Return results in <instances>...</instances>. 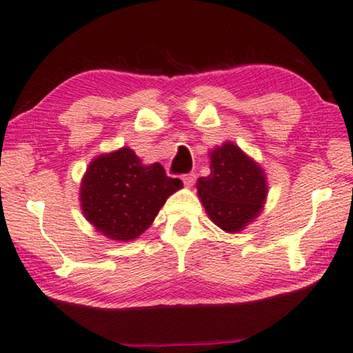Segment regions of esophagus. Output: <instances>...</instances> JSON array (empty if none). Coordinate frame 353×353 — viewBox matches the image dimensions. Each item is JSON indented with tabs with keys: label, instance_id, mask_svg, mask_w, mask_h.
I'll list each match as a JSON object with an SVG mask.
<instances>
[{
	"label": "esophagus",
	"instance_id": "1",
	"mask_svg": "<svg viewBox=\"0 0 353 353\" xmlns=\"http://www.w3.org/2000/svg\"><path fill=\"white\" fill-rule=\"evenodd\" d=\"M182 181H183V185H185V187H192L196 181V176L193 174V172H188V174L182 176Z\"/></svg>",
	"mask_w": 353,
	"mask_h": 353
}]
</instances>
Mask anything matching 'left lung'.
Returning a JSON list of instances; mask_svg holds the SVG:
<instances>
[{
  "label": "left lung",
  "instance_id": "obj_1",
  "mask_svg": "<svg viewBox=\"0 0 353 353\" xmlns=\"http://www.w3.org/2000/svg\"><path fill=\"white\" fill-rule=\"evenodd\" d=\"M210 157L211 174L198 179V195L217 227L236 233L259 216L267 198V177L233 142L216 147Z\"/></svg>",
  "mask_w": 353,
  "mask_h": 353
}]
</instances>
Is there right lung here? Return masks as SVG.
I'll return each instance as SVG.
<instances>
[{"mask_svg": "<svg viewBox=\"0 0 353 353\" xmlns=\"http://www.w3.org/2000/svg\"><path fill=\"white\" fill-rule=\"evenodd\" d=\"M183 185L168 177L160 163L142 165L134 150H120L94 158L79 188L81 211L102 235L131 241L147 230L168 196Z\"/></svg>", "mask_w": 353, "mask_h": 353, "instance_id": "obj_1", "label": "right lung"}]
</instances>
